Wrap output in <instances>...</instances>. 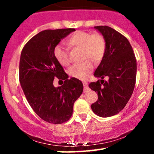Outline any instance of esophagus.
I'll use <instances>...</instances> for the list:
<instances>
[{"mask_svg":"<svg viewBox=\"0 0 154 154\" xmlns=\"http://www.w3.org/2000/svg\"><path fill=\"white\" fill-rule=\"evenodd\" d=\"M83 86H84V91H87V90L88 89V83L87 82H83Z\"/></svg>","mask_w":154,"mask_h":154,"instance_id":"34e87169","label":"esophagus"}]
</instances>
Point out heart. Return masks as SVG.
Listing matches in <instances>:
<instances>
[{"label": "heart", "mask_w": 154, "mask_h": 154, "mask_svg": "<svg viewBox=\"0 0 154 154\" xmlns=\"http://www.w3.org/2000/svg\"><path fill=\"white\" fill-rule=\"evenodd\" d=\"M67 43L72 47L82 48V63L72 66L69 69L70 75L79 79H85L94 68L92 60L98 62L103 59L106 48V39L99 32L91 34L89 32L78 30L74 32L67 40ZM54 56L62 66H68L70 63L68 49L61 45L54 48Z\"/></svg>", "instance_id": "obj_1"}]
</instances>
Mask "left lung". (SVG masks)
Listing matches in <instances>:
<instances>
[{
	"mask_svg": "<svg viewBox=\"0 0 154 154\" xmlns=\"http://www.w3.org/2000/svg\"><path fill=\"white\" fill-rule=\"evenodd\" d=\"M94 27L105 38L106 48L94 73L102 79L88 85L98 96L91 109L96 115L109 117L122 110L130 100L135 85L137 62L126 37L110 26ZM106 76L109 78L107 81L103 79Z\"/></svg>",
	"mask_w": 154,
	"mask_h": 154,
	"instance_id": "left-lung-1",
	"label": "left lung"
}]
</instances>
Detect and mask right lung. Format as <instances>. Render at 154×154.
I'll return each instance as SVG.
<instances>
[{
    "label": "right lung",
    "mask_w": 154,
    "mask_h": 154,
    "mask_svg": "<svg viewBox=\"0 0 154 154\" xmlns=\"http://www.w3.org/2000/svg\"><path fill=\"white\" fill-rule=\"evenodd\" d=\"M75 31L72 28L40 32L24 45L19 61V82L32 109L44 121L61 124L68 121L74 103L83 91V85L68 75L54 56V48ZM64 80L55 88L53 79Z\"/></svg>",
    "instance_id": "right-lung-1"
}]
</instances>
